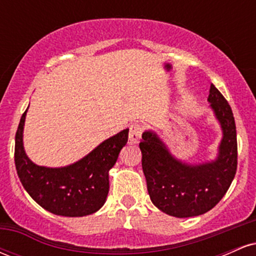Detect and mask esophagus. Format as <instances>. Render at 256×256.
<instances>
[{
	"mask_svg": "<svg viewBox=\"0 0 256 256\" xmlns=\"http://www.w3.org/2000/svg\"><path fill=\"white\" fill-rule=\"evenodd\" d=\"M143 128L140 124H132L130 128V134H128V140L132 144L134 143H138L140 140V136H142Z\"/></svg>",
	"mask_w": 256,
	"mask_h": 256,
	"instance_id": "34e87169",
	"label": "esophagus"
}]
</instances>
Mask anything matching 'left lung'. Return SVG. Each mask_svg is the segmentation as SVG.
Here are the masks:
<instances>
[{
	"mask_svg": "<svg viewBox=\"0 0 256 256\" xmlns=\"http://www.w3.org/2000/svg\"><path fill=\"white\" fill-rule=\"evenodd\" d=\"M208 102L222 131L216 160L198 165L182 162L155 132L142 134L140 148L148 194L152 204L168 216L189 218L210 210L236 174L237 136L231 107L213 84Z\"/></svg>",
	"mask_w": 256,
	"mask_h": 256,
	"instance_id": "8db88e82",
	"label": "left lung"
}]
</instances>
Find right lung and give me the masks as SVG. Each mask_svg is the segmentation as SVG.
I'll list each match as a JSON object with an SVG mask.
<instances>
[{"mask_svg":"<svg viewBox=\"0 0 256 256\" xmlns=\"http://www.w3.org/2000/svg\"><path fill=\"white\" fill-rule=\"evenodd\" d=\"M26 110L16 134V173L26 192L40 207L62 216L98 212L110 192L108 172L116 165L128 138V128L104 140L86 156L64 167L38 166L28 158L22 143Z\"/></svg>","mask_w":256,"mask_h":256,"instance_id":"obj_1","label":"right lung"}]
</instances>
